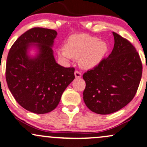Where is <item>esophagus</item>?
<instances>
[{
  "instance_id": "esophagus-1",
  "label": "esophagus",
  "mask_w": 147,
  "mask_h": 147,
  "mask_svg": "<svg viewBox=\"0 0 147 147\" xmlns=\"http://www.w3.org/2000/svg\"><path fill=\"white\" fill-rule=\"evenodd\" d=\"M75 76L76 78H80L81 77V73L79 71H78V70H75Z\"/></svg>"
}]
</instances>
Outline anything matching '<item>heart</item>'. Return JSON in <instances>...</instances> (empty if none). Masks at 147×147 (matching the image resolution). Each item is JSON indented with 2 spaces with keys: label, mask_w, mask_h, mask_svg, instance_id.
Returning <instances> with one entry per match:
<instances>
[{
  "label": "heart",
  "mask_w": 147,
  "mask_h": 147,
  "mask_svg": "<svg viewBox=\"0 0 147 147\" xmlns=\"http://www.w3.org/2000/svg\"><path fill=\"white\" fill-rule=\"evenodd\" d=\"M64 47L57 50L59 59L69 61L72 58H79V64L86 69L98 66L108 51L107 42L86 34L71 35L67 40Z\"/></svg>",
  "instance_id": "1"
}]
</instances>
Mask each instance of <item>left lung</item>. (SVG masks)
Masks as SVG:
<instances>
[{"mask_svg":"<svg viewBox=\"0 0 147 147\" xmlns=\"http://www.w3.org/2000/svg\"><path fill=\"white\" fill-rule=\"evenodd\" d=\"M114 49L98 66L84 74L85 104L98 114L116 112L134 98L142 73L140 58L126 39L113 32Z\"/></svg>","mask_w":147,"mask_h":147,"instance_id":"8db88e82","label":"left lung"}]
</instances>
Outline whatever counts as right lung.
<instances>
[{
  "instance_id": "right-lung-1",
  "label": "right lung",
  "mask_w": 147,
  "mask_h": 147,
  "mask_svg": "<svg viewBox=\"0 0 147 147\" xmlns=\"http://www.w3.org/2000/svg\"><path fill=\"white\" fill-rule=\"evenodd\" d=\"M57 35L55 30L33 28L20 35L9 51L5 72L9 89L20 105L35 114L55 109L75 79V68L60 66L55 59L52 47Z\"/></svg>"
}]
</instances>
